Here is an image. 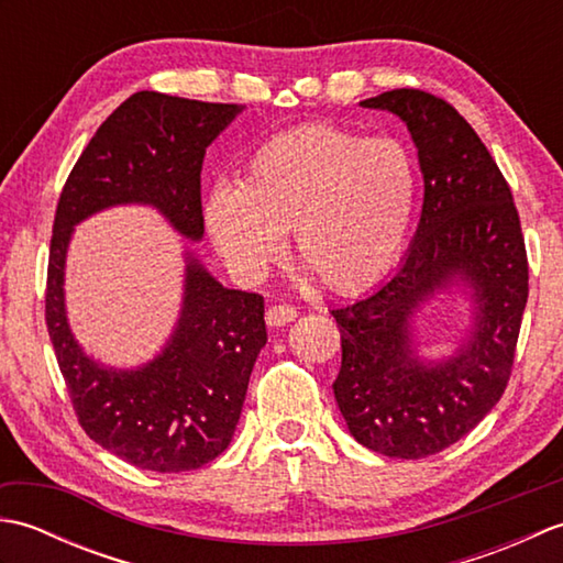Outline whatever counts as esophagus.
<instances>
[{"label":"esophagus","instance_id":"esophagus-1","mask_svg":"<svg viewBox=\"0 0 563 563\" xmlns=\"http://www.w3.org/2000/svg\"><path fill=\"white\" fill-rule=\"evenodd\" d=\"M297 319V309L292 305H273L266 312V324L268 327H285Z\"/></svg>","mask_w":563,"mask_h":563}]
</instances>
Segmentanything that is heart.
Returning <instances> with one entry per match:
<instances>
[{
	"label": "heart",
	"mask_w": 563,
	"mask_h": 563,
	"mask_svg": "<svg viewBox=\"0 0 563 563\" xmlns=\"http://www.w3.org/2000/svg\"><path fill=\"white\" fill-rule=\"evenodd\" d=\"M413 206L416 166L401 142L305 125L263 142L242 186H214L206 222L236 273L261 275L290 232L297 258L329 290L355 292L397 258Z\"/></svg>",
	"instance_id": "obj_1"
}]
</instances>
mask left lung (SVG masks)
Wrapping results in <instances>:
<instances>
[{
  "label": "left lung",
  "instance_id": "8db88e82",
  "mask_svg": "<svg viewBox=\"0 0 563 563\" xmlns=\"http://www.w3.org/2000/svg\"><path fill=\"white\" fill-rule=\"evenodd\" d=\"M399 115L423 172V210L409 254L375 292L331 309L341 331L333 397L367 450L421 460L464 438L510 379L525 305L528 251L510 186L474 128L433 93L391 89L361 101ZM464 282L475 327L448 362H421L410 317Z\"/></svg>",
  "mask_w": 563,
  "mask_h": 563
}]
</instances>
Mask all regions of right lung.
<instances>
[{
	"label": "right lung",
	"mask_w": 563,
	"mask_h": 563,
	"mask_svg": "<svg viewBox=\"0 0 563 563\" xmlns=\"http://www.w3.org/2000/svg\"><path fill=\"white\" fill-rule=\"evenodd\" d=\"M242 109L137 91L101 123L57 200L45 321L59 373L87 435L140 470L190 472L230 445L268 339L263 297L227 290L186 251L184 307L164 351L137 369L106 367L79 349L67 324L69 236L93 212L140 202L198 242L202 157Z\"/></svg>",
	"instance_id": "1"
}]
</instances>
